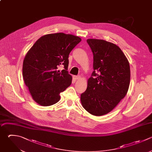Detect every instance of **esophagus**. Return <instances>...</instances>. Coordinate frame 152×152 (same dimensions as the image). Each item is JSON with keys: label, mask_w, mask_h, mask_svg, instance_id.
<instances>
[{"label": "esophagus", "mask_w": 152, "mask_h": 152, "mask_svg": "<svg viewBox=\"0 0 152 152\" xmlns=\"http://www.w3.org/2000/svg\"><path fill=\"white\" fill-rule=\"evenodd\" d=\"M73 77H74V78L75 80H79V79L80 78V76H74Z\"/></svg>", "instance_id": "1"}]
</instances>
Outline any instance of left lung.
Listing matches in <instances>:
<instances>
[{"instance_id": "1", "label": "left lung", "mask_w": 152, "mask_h": 152, "mask_svg": "<svg viewBox=\"0 0 152 152\" xmlns=\"http://www.w3.org/2000/svg\"><path fill=\"white\" fill-rule=\"evenodd\" d=\"M87 42L93 54L94 71L86 90L81 94V102L90 114L102 116L111 112L126 96L130 83L129 64L115 44L93 39Z\"/></svg>"}]
</instances>
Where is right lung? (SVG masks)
Returning <instances> with one entry per match:
<instances>
[{
  "label": "right lung",
  "mask_w": 152,
  "mask_h": 152,
  "mask_svg": "<svg viewBox=\"0 0 152 152\" xmlns=\"http://www.w3.org/2000/svg\"><path fill=\"white\" fill-rule=\"evenodd\" d=\"M81 39L63 33L42 36L27 53L23 65V75L33 99L43 106L58 102L60 93L72 83L68 74V57ZM60 65L65 70L60 72Z\"/></svg>",
  "instance_id": "right-lung-1"
}]
</instances>
